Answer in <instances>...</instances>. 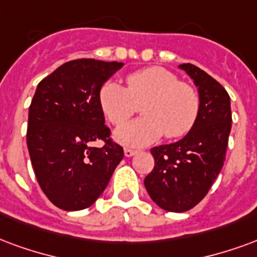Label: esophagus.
<instances>
[{
  "mask_svg": "<svg viewBox=\"0 0 257 257\" xmlns=\"http://www.w3.org/2000/svg\"><path fill=\"white\" fill-rule=\"evenodd\" d=\"M136 153H138V151H135V150H131V148H125V150H123V154H125V157H128V158L136 155Z\"/></svg>",
  "mask_w": 257,
  "mask_h": 257,
  "instance_id": "esophagus-1",
  "label": "esophagus"
}]
</instances>
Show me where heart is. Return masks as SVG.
I'll use <instances>...</instances> for the list:
<instances>
[{
    "mask_svg": "<svg viewBox=\"0 0 257 257\" xmlns=\"http://www.w3.org/2000/svg\"><path fill=\"white\" fill-rule=\"evenodd\" d=\"M128 88L117 81H106L99 90L100 109L114 125H122L144 103L145 117L114 132V139L126 147H144L167 138H181L195 125L199 115V95L181 83L174 73L161 66L138 70L126 79Z\"/></svg>",
    "mask_w": 257,
    "mask_h": 257,
    "instance_id": "obj_1",
    "label": "heart"
}]
</instances>
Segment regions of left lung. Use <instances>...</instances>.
I'll list each match as a JSON object with an SVG mask.
<instances>
[{
	"mask_svg": "<svg viewBox=\"0 0 257 257\" xmlns=\"http://www.w3.org/2000/svg\"><path fill=\"white\" fill-rule=\"evenodd\" d=\"M199 92V115L181 140L151 150L155 166L144 180L153 201L162 210L184 212L193 208L210 191L225 162L231 129L230 96L204 70L178 66Z\"/></svg>",
	"mask_w": 257,
	"mask_h": 257,
	"instance_id": "8db88e82",
	"label": "left lung"
}]
</instances>
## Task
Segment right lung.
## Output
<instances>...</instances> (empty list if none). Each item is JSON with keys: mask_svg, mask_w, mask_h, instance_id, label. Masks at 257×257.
Listing matches in <instances>:
<instances>
[{"mask_svg": "<svg viewBox=\"0 0 257 257\" xmlns=\"http://www.w3.org/2000/svg\"><path fill=\"white\" fill-rule=\"evenodd\" d=\"M122 66L73 60L38 84L28 110V153L39 187L61 210L92 206L123 158L122 147L110 139L98 98ZM95 140H103L104 147L91 148Z\"/></svg>", "mask_w": 257, "mask_h": 257, "instance_id": "1", "label": "right lung"}]
</instances>
